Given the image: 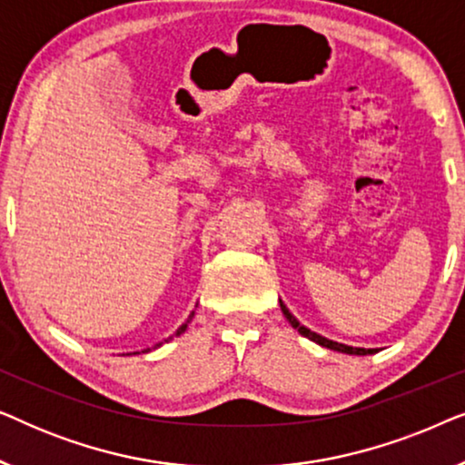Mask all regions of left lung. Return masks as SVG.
<instances>
[{"label": "left lung", "instance_id": "obj_1", "mask_svg": "<svg viewBox=\"0 0 465 465\" xmlns=\"http://www.w3.org/2000/svg\"><path fill=\"white\" fill-rule=\"evenodd\" d=\"M279 304H282V311H283V315L288 317V322L292 323V328H296L298 332H301L302 336H307V339H311L313 342H317V345H322V347H328V349H332V351H341V353H349V355H368V353H374L377 351V349H364V347H349V345H342V342H334V341H330V339H323V336H320V334H315V332H311L309 328H304L301 322L296 320L294 315L290 313L288 311V307H285V304L279 301Z\"/></svg>", "mask_w": 465, "mask_h": 465}]
</instances>
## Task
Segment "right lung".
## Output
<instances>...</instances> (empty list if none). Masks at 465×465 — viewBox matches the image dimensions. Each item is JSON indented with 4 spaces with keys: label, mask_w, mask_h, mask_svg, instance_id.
<instances>
[{
    "label": "right lung",
    "mask_w": 465,
    "mask_h": 465,
    "mask_svg": "<svg viewBox=\"0 0 465 465\" xmlns=\"http://www.w3.org/2000/svg\"><path fill=\"white\" fill-rule=\"evenodd\" d=\"M194 315V313H193ZM193 315H190V320H193ZM190 320L186 322V323H182V326H180V330H177V332L175 334H182L183 332V330H186V326H188V323H190ZM158 345H161V342H158Z\"/></svg>",
    "instance_id": "add662e5"
}]
</instances>
